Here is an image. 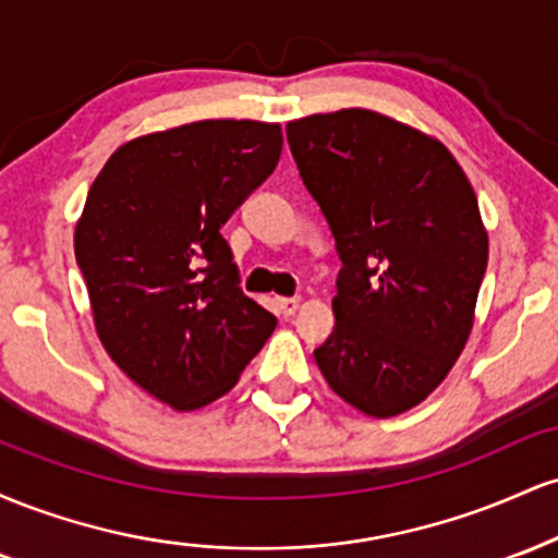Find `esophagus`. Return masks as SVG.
<instances>
[{"label":"esophagus","mask_w":558,"mask_h":558,"mask_svg":"<svg viewBox=\"0 0 558 558\" xmlns=\"http://www.w3.org/2000/svg\"><path fill=\"white\" fill-rule=\"evenodd\" d=\"M275 304H278V312H280V315H283V317H291L293 312H296L299 306H301V299H296V296H293V299H278V301H275Z\"/></svg>","instance_id":"obj_1"}]
</instances>
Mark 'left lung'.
Here are the masks:
<instances>
[{
	"mask_svg": "<svg viewBox=\"0 0 558 558\" xmlns=\"http://www.w3.org/2000/svg\"><path fill=\"white\" fill-rule=\"evenodd\" d=\"M286 136L343 262L319 373L367 417L409 412L475 325L488 265L475 189L438 138L364 107L291 120Z\"/></svg>",
	"mask_w": 558,
	"mask_h": 558,
	"instance_id": "obj_1",
	"label": "left lung"
}]
</instances>
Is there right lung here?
<instances>
[{"label": "right lung", "mask_w": 558, "mask_h": 558, "mask_svg": "<svg viewBox=\"0 0 558 558\" xmlns=\"http://www.w3.org/2000/svg\"><path fill=\"white\" fill-rule=\"evenodd\" d=\"M280 123L196 120L112 151L75 222L101 345L178 412L226 396L278 325L220 228L278 165Z\"/></svg>", "instance_id": "right-lung-1"}]
</instances>
